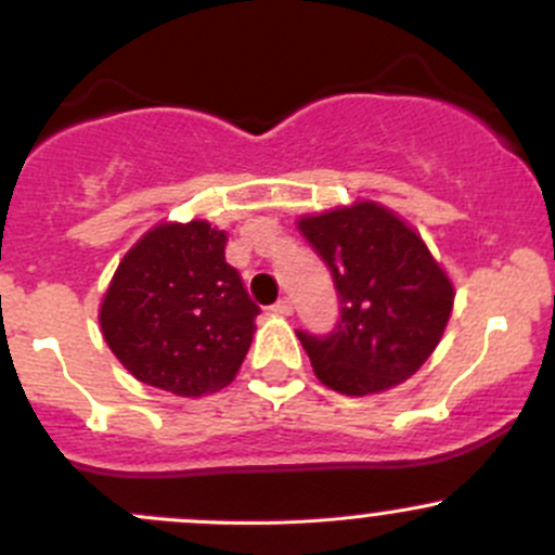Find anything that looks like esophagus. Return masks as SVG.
I'll return each instance as SVG.
<instances>
[{"instance_id": "34e87169", "label": "esophagus", "mask_w": 555, "mask_h": 555, "mask_svg": "<svg viewBox=\"0 0 555 555\" xmlns=\"http://www.w3.org/2000/svg\"><path fill=\"white\" fill-rule=\"evenodd\" d=\"M271 311L279 313V317H289V313H293V300H289V298H279L276 304L271 306Z\"/></svg>"}]
</instances>
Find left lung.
<instances>
[{
  "label": "left lung",
  "mask_w": 555,
  "mask_h": 555,
  "mask_svg": "<svg viewBox=\"0 0 555 555\" xmlns=\"http://www.w3.org/2000/svg\"><path fill=\"white\" fill-rule=\"evenodd\" d=\"M298 228L333 273L340 304L333 333L298 330L319 382L365 397L411 378L453 309V284L422 236L373 201L304 217Z\"/></svg>",
  "instance_id": "left-lung-1"
}]
</instances>
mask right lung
Instances as JSON below:
<instances>
[{"label":"right lung","instance_id":"obj_1","mask_svg":"<svg viewBox=\"0 0 555 555\" xmlns=\"http://www.w3.org/2000/svg\"><path fill=\"white\" fill-rule=\"evenodd\" d=\"M225 242L204 220L164 222L122 257L99 322L133 378L179 397L236 378L260 309L225 262Z\"/></svg>","mask_w":555,"mask_h":555}]
</instances>
